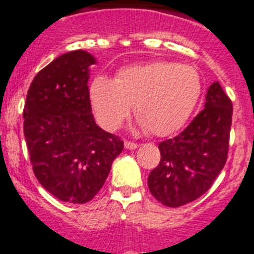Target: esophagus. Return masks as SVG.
I'll list each match as a JSON object with an SVG mask.
<instances>
[{
    "label": "esophagus",
    "instance_id": "esophagus-1",
    "mask_svg": "<svg viewBox=\"0 0 254 254\" xmlns=\"http://www.w3.org/2000/svg\"><path fill=\"white\" fill-rule=\"evenodd\" d=\"M124 146L127 147V149H130V150H133V149H137V147H138V143L131 142V141H125V142H124Z\"/></svg>",
    "mask_w": 254,
    "mask_h": 254
}]
</instances>
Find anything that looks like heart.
<instances>
[{
    "label": "heart",
    "mask_w": 254,
    "mask_h": 254,
    "mask_svg": "<svg viewBox=\"0 0 254 254\" xmlns=\"http://www.w3.org/2000/svg\"><path fill=\"white\" fill-rule=\"evenodd\" d=\"M201 76L193 65L154 61L124 67L116 80L97 76L89 97L97 123L116 130L134 104L135 116L147 131L169 135L185 125L201 95Z\"/></svg>",
    "instance_id": "obj_1"
}]
</instances>
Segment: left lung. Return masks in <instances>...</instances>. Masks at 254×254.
<instances>
[{"instance_id":"1","label":"left lung","mask_w":254,"mask_h":254,"mask_svg":"<svg viewBox=\"0 0 254 254\" xmlns=\"http://www.w3.org/2000/svg\"><path fill=\"white\" fill-rule=\"evenodd\" d=\"M232 113L231 99L213 83L204 109L182 133L159 143L161 161L147 179L159 203L181 207L211 189L227 162Z\"/></svg>"}]
</instances>
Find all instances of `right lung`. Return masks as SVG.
Listing matches in <instances>:
<instances>
[{
    "label": "right lung",
    "instance_id": "obj_1",
    "mask_svg": "<svg viewBox=\"0 0 254 254\" xmlns=\"http://www.w3.org/2000/svg\"><path fill=\"white\" fill-rule=\"evenodd\" d=\"M95 58L63 54L41 69L23 108V133L38 182L59 200L83 204L103 187L123 151L119 135L97 127L88 79Z\"/></svg>",
    "mask_w": 254,
    "mask_h": 254
}]
</instances>
